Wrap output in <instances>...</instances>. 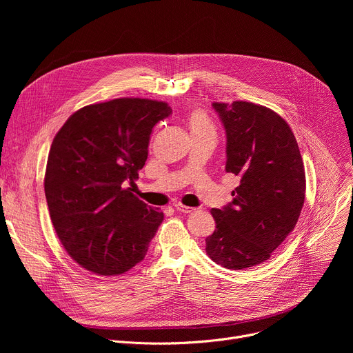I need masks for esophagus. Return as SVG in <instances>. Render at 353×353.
Wrapping results in <instances>:
<instances>
[{
    "mask_svg": "<svg viewBox=\"0 0 353 353\" xmlns=\"http://www.w3.org/2000/svg\"><path fill=\"white\" fill-rule=\"evenodd\" d=\"M174 208H176V211H179V212H181V214H191L192 211H195L194 208L185 207V205H183V204H176Z\"/></svg>",
    "mask_w": 353,
    "mask_h": 353,
    "instance_id": "esophagus-1",
    "label": "esophagus"
}]
</instances>
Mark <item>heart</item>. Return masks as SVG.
<instances>
[{
  "mask_svg": "<svg viewBox=\"0 0 353 353\" xmlns=\"http://www.w3.org/2000/svg\"><path fill=\"white\" fill-rule=\"evenodd\" d=\"M188 123H190V127H191V131H196V130H207V128H214L210 119L207 117V114L204 112H199V110H195L190 114V119H188Z\"/></svg>",
  "mask_w": 353,
  "mask_h": 353,
  "instance_id": "obj_1",
  "label": "heart"
}]
</instances>
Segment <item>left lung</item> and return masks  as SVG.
Returning a JSON list of instances; mask_svg holds the SVG:
<instances>
[{
	"mask_svg": "<svg viewBox=\"0 0 353 353\" xmlns=\"http://www.w3.org/2000/svg\"><path fill=\"white\" fill-rule=\"evenodd\" d=\"M226 132L228 173L240 177L232 203L212 208L210 259L244 270L267 261L294 229L305 204L306 176L296 138L274 110L250 102L212 103Z\"/></svg>",
	"mask_w": 353,
	"mask_h": 353,
	"instance_id": "1",
	"label": "left lung"
}]
</instances>
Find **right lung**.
<instances>
[{
    "label": "right lung",
    "instance_id": "1",
    "mask_svg": "<svg viewBox=\"0 0 353 353\" xmlns=\"http://www.w3.org/2000/svg\"><path fill=\"white\" fill-rule=\"evenodd\" d=\"M172 109L123 97L75 112L53 139L44 192L67 253L97 275H120L143 260L163 221L132 192L152 128Z\"/></svg>",
    "mask_w": 353,
    "mask_h": 353
}]
</instances>
